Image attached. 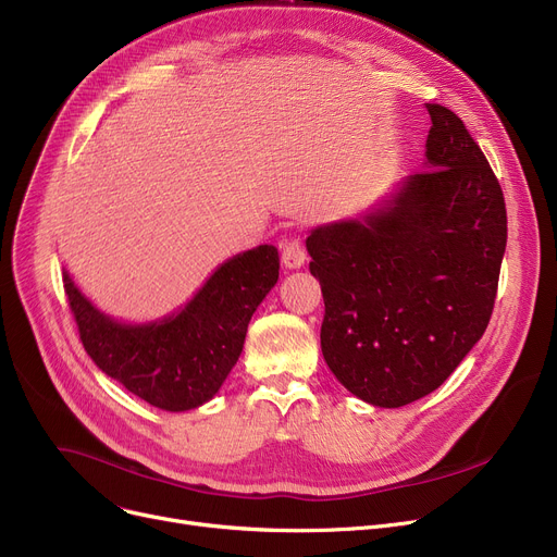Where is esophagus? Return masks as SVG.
I'll list each match as a JSON object with an SVG mask.
<instances>
[{
	"instance_id": "esophagus-1",
	"label": "esophagus",
	"mask_w": 557,
	"mask_h": 557,
	"mask_svg": "<svg viewBox=\"0 0 557 557\" xmlns=\"http://www.w3.org/2000/svg\"><path fill=\"white\" fill-rule=\"evenodd\" d=\"M305 259H307V250H305V246H302L300 234L288 232L286 239H284V246H282V261H284V267H288V269H300L302 263H305Z\"/></svg>"
}]
</instances>
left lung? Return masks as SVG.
I'll list each match as a JSON object with an SVG mask.
<instances>
[{
	"label": "left lung",
	"mask_w": 557,
	"mask_h": 557,
	"mask_svg": "<svg viewBox=\"0 0 557 557\" xmlns=\"http://www.w3.org/2000/svg\"><path fill=\"white\" fill-rule=\"evenodd\" d=\"M426 110L429 169L388 208L307 237L325 300L323 357L349 393L384 408L443 386L483 336L508 239L481 146L449 108Z\"/></svg>",
	"instance_id": "obj_1"
}]
</instances>
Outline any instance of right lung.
I'll list each match as a JSON object with an SVG mask.
<instances>
[{
  "label": "right lung",
  "mask_w": 557,
  "mask_h": 557,
  "mask_svg": "<svg viewBox=\"0 0 557 557\" xmlns=\"http://www.w3.org/2000/svg\"><path fill=\"white\" fill-rule=\"evenodd\" d=\"M280 277L275 246L227 259L194 300L162 323L122 325L97 311L63 275L85 352L133 395L162 411L212 399L237 363L248 323Z\"/></svg>",
  "instance_id": "add662e5"
}]
</instances>
